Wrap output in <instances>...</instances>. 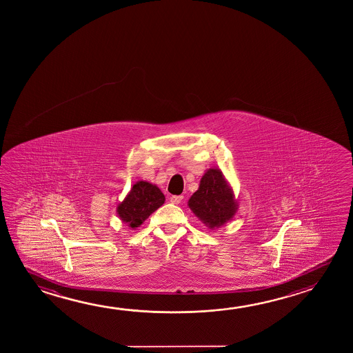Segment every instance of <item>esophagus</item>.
<instances>
[{"instance_id": "esophagus-1", "label": "esophagus", "mask_w": 353, "mask_h": 353, "mask_svg": "<svg viewBox=\"0 0 353 353\" xmlns=\"http://www.w3.org/2000/svg\"><path fill=\"white\" fill-rule=\"evenodd\" d=\"M182 199H183V196H172L170 198V201L174 203V204H179V203L182 202Z\"/></svg>"}]
</instances>
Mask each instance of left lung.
I'll return each mask as SVG.
<instances>
[{
    "label": "left lung",
    "mask_w": 353,
    "mask_h": 353,
    "mask_svg": "<svg viewBox=\"0 0 353 353\" xmlns=\"http://www.w3.org/2000/svg\"><path fill=\"white\" fill-rule=\"evenodd\" d=\"M188 207L204 225L215 230L234 218L239 204L232 185L219 168H208L198 190L188 199Z\"/></svg>",
    "instance_id": "8db88e82"
}]
</instances>
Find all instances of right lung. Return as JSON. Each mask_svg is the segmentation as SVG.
I'll return each instance as SVG.
<instances>
[{
    "label": "right lung",
    "instance_id": "obj_1",
    "mask_svg": "<svg viewBox=\"0 0 353 353\" xmlns=\"http://www.w3.org/2000/svg\"><path fill=\"white\" fill-rule=\"evenodd\" d=\"M165 203V196L157 185L138 181L125 198L118 203L117 215L121 223L135 229L141 225L157 209Z\"/></svg>",
    "mask_w": 353,
    "mask_h": 353
}]
</instances>
